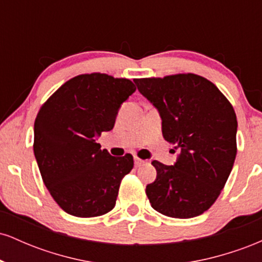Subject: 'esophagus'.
<instances>
[{"mask_svg": "<svg viewBox=\"0 0 262 262\" xmlns=\"http://www.w3.org/2000/svg\"><path fill=\"white\" fill-rule=\"evenodd\" d=\"M134 161H135V166H140V165H143L144 162H145V160H141V159L138 158V156H135Z\"/></svg>", "mask_w": 262, "mask_h": 262, "instance_id": "1", "label": "esophagus"}]
</instances>
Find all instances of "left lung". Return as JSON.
I'll return each instance as SVG.
<instances>
[{
    "instance_id": "1",
    "label": "left lung",
    "mask_w": 262,
    "mask_h": 262,
    "mask_svg": "<svg viewBox=\"0 0 262 262\" xmlns=\"http://www.w3.org/2000/svg\"><path fill=\"white\" fill-rule=\"evenodd\" d=\"M134 82L158 108L165 140L181 151L173 166L151 162L156 180L146 186L149 202L167 217H197L217 201L233 169L237 128L234 108L214 83L196 74Z\"/></svg>"
}]
</instances>
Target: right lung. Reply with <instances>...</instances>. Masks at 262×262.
I'll return each mask as SVG.
<instances>
[{"label":"right lung","instance_id":"1","mask_svg":"<svg viewBox=\"0 0 262 262\" xmlns=\"http://www.w3.org/2000/svg\"><path fill=\"white\" fill-rule=\"evenodd\" d=\"M137 87L107 74L66 81L40 107L34 122V155L44 185L69 214L91 218L116 206L133 156H112L96 143L114 127L119 107Z\"/></svg>","mask_w":262,"mask_h":262}]
</instances>
